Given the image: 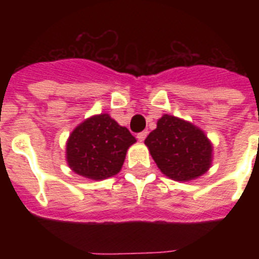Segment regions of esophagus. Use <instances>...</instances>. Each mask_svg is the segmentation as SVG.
<instances>
[{
  "instance_id": "1",
  "label": "esophagus",
  "mask_w": 259,
  "mask_h": 259,
  "mask_svg": "<svg viewBox=\"0 0 259 259\" xmlns=\"http://www.w3.org/2000/svg\"><path fill=\"white\" fill-rule=\"evenodd\" d=\"M146 136H148V131L140 132V134H137V140L141 141V143H143V141L146 139Z\"/></svg>"
}]
</instances>
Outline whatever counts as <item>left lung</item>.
<instances>
[{
	"instance_id": "8db88e82",
	"label": "left lung",
	"mask_w": 259,
	"mask_h": 259,
	"mask_svg": "<svg viewBox=\"0 0 259 259\" xmlns=\"http://www.w3.org/2000/svg\"><path fill=\"white\" fill-rule=\"evenodd\" d=\"M145 145L158 168L175 182H191L206 174L212 163V144L200 127L164 114Z\"/></svg>"
}]
</instances>
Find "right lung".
Returning <instances> with one entry per match:
<instances>
[{
  "mask_svg": "<svg viewBox=\"0 0 259 259\" xmlns=\"http://www.w3.org/2000/svg\"><path fill=\"white\" fill-rule=\"evenodd\" d=\"M136 139L107 113L87 118L71 132L66 143V161L77 175L104 180L122 170L128 148Z\"/></svg>",
  "mask_w": 259,
  "mask_h": 259,
  "instance_id": "obj_1",
  "label": "right lung"
}]
</instances>
